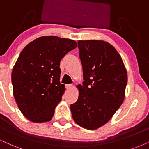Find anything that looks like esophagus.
Instances as JSON below:
<instances>
[{
	"instance_id": "1",
	"label": "esophagus",
	"mask_w": 149,
	"mask_h": 149,
	"mask_svg": "<svg viewBox=\"0 0 149 149\" xmlns=\"http://www.w3.org/2000/svg\"><path fill=\"white\" fill-rule=\"evenodd\" d=\"M65 87L67 89H70L73 87V86H72V84H67V85L65 86Z\"/></svg>"
}]
</instances>
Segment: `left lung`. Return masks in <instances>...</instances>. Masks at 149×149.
<instances>
[{"label":"left lung","instance_id":"left-lung-1","mask_svg":"<svg viewBox=\"0 0 149 149\" xmlns=\"http://www.w3.org/2000/svg\"><path fill=\"white\" fill-rule=\"evenodd\" d=\"M83 84L77 86L78 100L70 105L72 118L88 130L102 127L112 118L125 97L127 72L111 44L101 40L79 41Z\"/></svg>","mask_w":149,"mask_h":149}]
</instances>
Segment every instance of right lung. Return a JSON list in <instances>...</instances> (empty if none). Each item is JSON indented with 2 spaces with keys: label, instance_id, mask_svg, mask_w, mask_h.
<instances>
[{
  "label": "right lung",
  "instance_id": "add662e5",
  "mask_svg": "<svg viewBox=\"0 0 149 149\" xmlns=\"http://www.w3.org/2000/svg\"><path fill=\"white\" fill-rule=\"evenodd\" d=\"M77 46L74 40L44 36L22 50L12 70L13 94L19 110L30 122L52 119L65 91L60 84V61Z\"/></svg>",
  "mask_w": 149,
  "mask_h": 149
}]
</instances>
